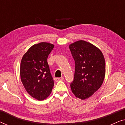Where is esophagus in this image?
I'll use <instances>...</instances> for the list:
<instances>
[{
  "instance_id": "obj_1",
  "label": "esophagus",
  "mask_w": 125,
  "mask_h": 125,
  "mask_svg": "<svg viewBox=\"0 0 125 125\" xmlns=\"http://www.w3.org/2000/svg\"><path fill=\"white\" fill-rule=\"evenodd\" d=\"M63 80H64V78H63L62 77H59V78H55V81H56V82L62 81Z\"/></svg>"
}]
</instances>
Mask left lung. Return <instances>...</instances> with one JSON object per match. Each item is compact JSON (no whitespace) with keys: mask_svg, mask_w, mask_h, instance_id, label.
Returning <instances> with one entry per match:
<instances>
[{"mask_svg":"<svg viewBox=\"0 0 125 125\" xmlns=\"http://www.w3.org/2000/svg\"><path fill=\"white\" fill-rule=\"evenodd\" d=\"M69 47L75 62L72 92L76 97L85 100L92 96L103 83L105 58L98 48L84 40L73 42Z\"/></svg>","mask_w":125,"mask_h":125,"instance_id":"1","label":"left lung"}]
</instances>
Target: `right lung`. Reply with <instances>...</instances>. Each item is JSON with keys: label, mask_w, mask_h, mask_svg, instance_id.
<instances>
[{"label": "right lung", "mask_w": 125, "mask_h": 125, "mask_svg": "<svg viewBox=\"0 0 125 125\" xmlns=\"http://www.w3.org/2000/svg\"><path fill=\"white\" fill-rule=\"evenodd\" d=\"M54 48L49 42L32 45L24 54L20 74L23 85L29 94L37 100H44L50 95L54 85L47 62L48 56Z\"/></svg>", "instance_id": "1"}]
</instances>
